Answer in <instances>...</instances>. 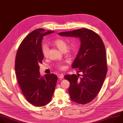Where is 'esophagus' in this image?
Returning a JSON list of instances; mask_svg holds the SVG:
<instances>
[{
	"instance_id": "obj_1",
	"label": "esophagus",
	"mask_w": 123,
	"mask_h": 123,
	"mask_svg": "<svg viewBox=\"0 0 123 123\" xmlns=\"http://www.w3.org/2000/svg\"><path fill=\"white\" fill-rule=\"evenodd\" d=\"M59 78L60 79H63L64 78V75L63 74H61V75H60Z\"/></svg>"
}]
</instances>
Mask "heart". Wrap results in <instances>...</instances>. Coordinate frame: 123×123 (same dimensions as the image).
I'll list each match as a JSON object with an SVG mask.
<instances>
[{
  "instance_id": "obj_1",
  "label": "heart",
  "mask_w": 123,
  "mask_h": 123,
  "mask_svg": "<svg viewBox=\"0 0 123 123\" xmlns=\"http://www.w3.org/2000/svg\"><path fill=\"white\" fill-rule=\"evenodd\" d=\"M54 44L59 49L62 51L65 52V51H70L73 49L72 46L68 47L66 42L63 39H58L55 40L54 42ZM49 48L47 44H44L42 46V52L43 56L44 58H47L48 56ZM58 68L60 69H63L64 68V65L63 63H60L57 65Z\"/></svg>"
}]
</instances>
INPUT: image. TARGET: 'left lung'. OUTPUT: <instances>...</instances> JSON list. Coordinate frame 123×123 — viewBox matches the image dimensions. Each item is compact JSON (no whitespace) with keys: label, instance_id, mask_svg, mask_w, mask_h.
<instances>
[{"label":"left lung","instance_id":"8db88e82","mask_svg":"<svg viewBox=\"0 0 123 123\" xmlns=\"http://www.w3.org/2000/svg\"><path fill=\"white\" fill-rule=\"evenodd\" d=\"M60 36L79 38L80 47L72 67L82 75H66L71 99L80 104L92 101L100 91L107 73L106 49L100 37L87 29L62 32Z\"/></svg>","mask_w":123,"mask_h":123}]
</instances>
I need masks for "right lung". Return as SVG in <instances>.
Segmentation results:
<instances>
[{"label": "right lung", "mask_w": 123, "mask_h": 123, "mask_svg": "<svg viewBox=\"0 0 123 123\" xmlns=\"http://www.w3.org/2000/svg\"><path fill=\"white\" fill-rule=\"evenodd\" d=\"M54 31L39 29L32 31L21 42L16 55L15 70L17 81L27 101L36 107L51 101L58 77L53 74L41 76L39 69L43 56V37Z\"/></svg>", "instance_id": "add662e5"}]
</instances>
